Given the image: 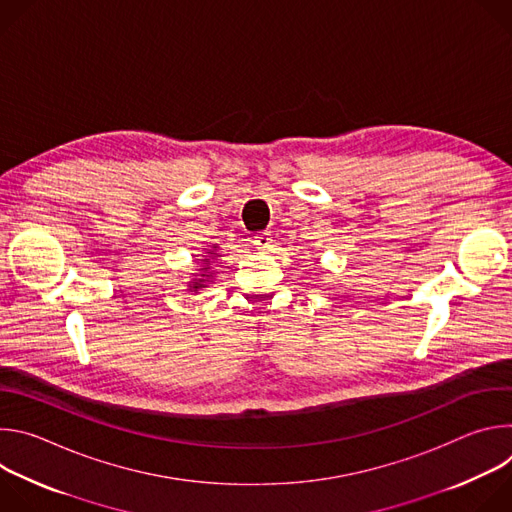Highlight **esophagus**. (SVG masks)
I'll return each mask as SVG.
<instances>
[{"label":"esophagus","instance_id":"obj_1","mask_svg":"<svg viewBox=\"0 0 512 512\" xmlns=\"http://www.w3.org/2000/svg\"><path fill=\"white\" fill-rule=\"evenodd\" d=\"M255 249L259 251V253H267L269 249H271V235L269 233H261V235H257L255 237Z\"/></svg>","mask_w":512,"mask_h":512}]
</instances>
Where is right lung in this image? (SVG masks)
Returning <instances> with one entry per match:
<instances>
[{"instance_id": "right-lung-1", "label": "right lung", "mask_w": 512, "mask_h": 512, "mask_svg": "<svg viewBox=\"0 0 512 512\" xmlns=\"http://www.w3.org/2000/svg\"><path fill=\"white\" fill-rule=\"evenodd\" d=\"M214 257H218V253H216V247H212V251H208V257H206V259H202V261H204V267H202V269H198V271H200V279H192V281H190V289L198 291V289L206 287L204 283H206V281L212 277V273L208 271V265H210V261H212Z\"/></svg>"}]
</instances>
